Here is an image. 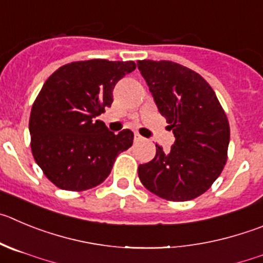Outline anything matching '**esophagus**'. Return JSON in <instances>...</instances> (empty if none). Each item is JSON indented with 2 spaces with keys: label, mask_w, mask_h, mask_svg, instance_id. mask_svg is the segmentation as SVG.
<instances>
[{
  "label": "esophagus",
  "mask_w": 263,
  "mask_h": 263,
  "mask_svg": "<svg viewBox=\"0 0 263 263\" xmlns=\"http://www.w3.org/2000/svg\"><path fill=\"white\" fill-rule=\"evenodd\" d=\"M135 140H136V141H140V140H143V136H140L139 134H135Z\"/></svg>",
  "instance_id": "1"
}]
</instances>
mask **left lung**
<instances>
[{"mask_svg":"<svg viewBox=\"0 0 263 263\" xmlns=\"http://www.w3.org/2000/svg\"><path fill=\"white\" fill-rule=\"evenodd\" d=\"M158 111L175 136L170 151L156 144V157L139 166V178L154 195L188 201L212 187L227 161L228 120L208 82L170 61H137Z\"/></svg>","mask_w":263,"mask_h":263,"instance_id":"left-lung-1","label":"left lung"}]
</instances>
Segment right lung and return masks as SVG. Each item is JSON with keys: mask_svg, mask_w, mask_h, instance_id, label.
<instances>
[{"mask_svg": "<svg viewBox=\"0 0 263 263\" xmlns=\"http://www.w3.org/2000/svg\"><path fill=\"white\" fill-rule=\"evenodd\" d=\"M132 61H79L58 68L41 88L29 117L31 149L46 178L65 191L101 184L134 132L109 131L96 119L111 106L112 89L132 72Z\"/></svg>", "mask_w": 263, "mask_h": 263, "instance_id": "1", "label": "right lung"}]
</instances>
